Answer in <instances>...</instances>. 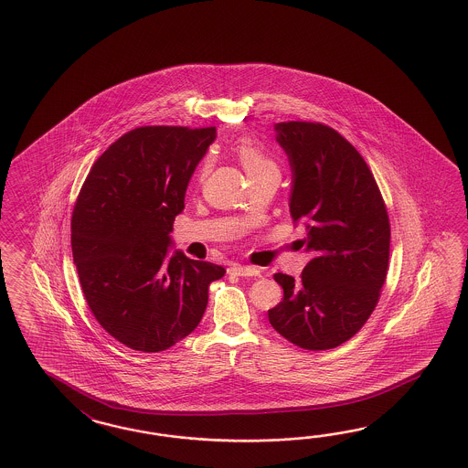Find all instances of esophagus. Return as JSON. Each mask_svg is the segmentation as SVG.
I'll return each mask as SVG.
<instances>
[{
    "mask_svg": "<svg viewBox=\"0 0 468 468\" xmlns=\"http://www.w3.org/2000/svg\"><path fill=\"white\" fill-rule=\"evenodd\" d=\"M229 272L241 275V277H255V275H261V271H259V269H255V267H247V265H233V267H229Z\"/></svg>",
    "mask_w": 468,
    "mask_h": 468,
    "instance_id": "esophagus-1",
    "label": "esophagus"
}]
</instances>
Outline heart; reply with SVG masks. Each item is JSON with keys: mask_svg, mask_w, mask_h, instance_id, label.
I'll use <instances>...</instances> for the list:
<instances>
[{"mask_svg": "<svg viewBox=\"0 0 468 468\" xmlns=\"http://www.w3.org/2000/svg\"><path fill=\"white\" fill-rule=\"evenodd\" d=\"M235 152L239 155L241 165L245 167V171L249 174V177L261 174L265 171H277L274 160L271 159L265 152H263L257 142L250 137H241L237 145Z\"/></svg>", "mask_w": 468, "mask_h": 468, "instance_id": "b5f03b06", "label": "heart"}]
</instances>
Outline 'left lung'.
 I'll use <instances>...</instances> for the list:
<instances>
[{
	"instance_id": "1",
	"label": "left lung",
	"mask_w": 468,
	"mask_h": 468,
	"mask_svg": "<svg viewBox=\"0 0 468 468\" xmlns=\"http://www.w3.org/2000/svg\"><path fill=\"white\" fill-rule=\"evenodd\" d=\"M292 169L289 209L306 227L311 253L301 279L275 274L284 299L269 321L304 350L350 340L376 309L388 267L390 225L376 179L354 145L330 126H274Z\"/></svg>"
}]
</instances>
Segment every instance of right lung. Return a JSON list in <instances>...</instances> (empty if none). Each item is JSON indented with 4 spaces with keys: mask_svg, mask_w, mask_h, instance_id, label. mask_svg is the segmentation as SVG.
<instances>
[{
    "mask_svg": "<svg viewBox=\"0 0 468 468\" xmlns=\"http://www.w3.org/2000/svg\"><path fill=\"white\" fill-rule=\"evenodd\" d=\"M217 128L140 126L112 144L80 187L72 257L94 318L114 340L154 354L181 342L205 314L221 265L169 255L172 223Z\"/></svg>",
    "mask_w": 468,
    "mask_h": 468,
    "instance_id": "1",
    "label": "right lung"
}]
</instances>
